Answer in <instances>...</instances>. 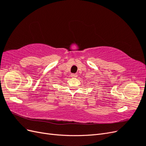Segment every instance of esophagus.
<instances>
[{
    "label": "esophagus",
    "instance_id": "esophagus-1",
    "mask_svg": "<svg viewBox=\"0 0 146 146\" xmlns=\"http://www.w3.org/2000/svg\"><path fill=\"white\" fill-rule=\"evenodd\" d=\"M71 77L72 78H76L77 77V74H71Z\"/></svg>",
    "mask_w": 146,
    "mask_h": 146
}]
</instances>
